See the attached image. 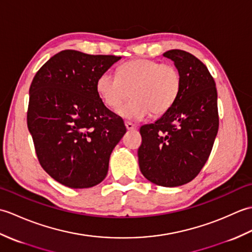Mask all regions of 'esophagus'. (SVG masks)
<instances>
[{"mask_svg":"<svg viewBox=\"0 0 252 252\" xmlns=\"http://www.w3.org/2000/svg\"><path fill=\"white\" fill-rule=\"evenodd\" d=\"M126 130L131 131V130H135L136 126L133 125V123H131V122H126Z\"/></svg>","mask_w":252,"mask_h":252,"instance_id":"34e87169","label":"esophagus"}]
</instances>
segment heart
Segmentation results:
<instances>
[{"label":"heart","instance_id":"obj_1","mask_svg":"<svg viewBox=\"0 0 252 252\" xmlns=\"http://www.w3.org/2000/svg\"><path fill=\"white\" fill-rule=\"evenodd\" d=\"M96 89L109 108L119 107L131 91L133 98L117 112L125 119L142 120L152 112L161 115L174 105L181 90V76L178 69L169 63L134 60L123 63L118 74L101 73Z\"/></svg>","mask_w":252,"mask_h":252}]
</instances>
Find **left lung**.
Returning <instances> with one entry per match:
<instances>
[{
  "instance_id": "8db88e82",
  "label": "left lung",
  "mask_w": 252,
  "mask_h": 252,
  "mask_svg": "<svg viewBox=\"0 0 252 252\" xmlns=\"http://www.w3.org/2000/svg\"><path fill=\"white\" fill-rule=\"evenodd\" d=\"M163 56L180 72V94L158 120L141 126L137 155L148 181L175 187L195 179L210 156L219 129L218 93L208 68L194 55L171 50Z\"/></svg>"
}]
</instances>
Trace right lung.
I'll return each mask as SVG.
<instances>
[{
	"instance_id": "1",
	"label": "right lung",
	"mask_w": 252,
	"mask_h": 252,
	"mask_svg": "<svg viewBox=\"0 0 252 252\" xmlns=\"http://www.w3.org/2000/svg\"><path fill=\"white\" fill-rule=\"evenodd\" d=\"M121 57L65 50L36 72L29 90L28 129L46 173L70 189L99 184L126 129L100 99L96 82Z\"/></svg>"
}]
</instances>
